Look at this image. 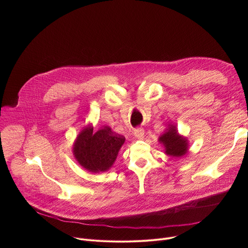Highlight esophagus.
Returning <instances> with one entry per match:
<instances>
[{
	"mask_svg": "<svg viewBox=\"0 0 248 248\" xmlns=\"http://www.w3.org/2000/svg\"><path fill=\"white\" fill-rule=\"evenodd\" d=\"M134 136L137 139H143V137H144V130H143V128H136L134 130Z\"/></svg>",
	"mask_w": 248,
	"mask_h": 248,
	"instance_id": "34e87169",
	"label": "esophagus"
}]
</instances>
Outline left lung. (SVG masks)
<instances>
[{"label":"left lung","mask_w":248,"mask_h":248,"mask_svg":"<svg viewBox=\"0 0 248 248\" xmlns=\"http://www.w3.org/2000/svg\"><path fill=\"white\" fill-rule=\"evenodd\" d=\"M159 142L164 147L167 156L182 158L188 153L189 142L187 137L179 133L178 127L173 124H169L165 131L159 136Z\"/></svg>","instance_id":"left-lung-1"}]
</instances>
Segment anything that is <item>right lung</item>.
Returning <instances> with one entry per match:
<instances>
[{"label":"right lung","mask_w":248,"mask_h":248,"mask_svg":"<svg viewBox=\"0 0 248 248\" xmlns=\"http://www.w3.org/2000/svg\"><path fill=\"white\" fill-rule=\"evenodd\" d=\"M125 138L105 125L93 132L91 124L86 125L77 136L73 153L78 163L86 170L94 173L110 170L124 143Z\"/></svg>","instance_id":"obj_1"}]
</instances>
